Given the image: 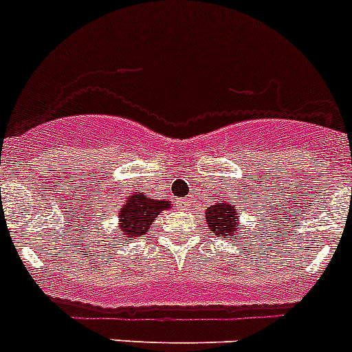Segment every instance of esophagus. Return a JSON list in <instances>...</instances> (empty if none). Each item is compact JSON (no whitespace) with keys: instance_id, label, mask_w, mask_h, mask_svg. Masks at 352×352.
Here are the masks:
<instances>
[{"instance_id":"esophagus-1","label":"esophagus","mask_w":352,"mask_h":352,"mask_svg":"<svg viewBox=\"0 0 352 352\" xmlns=\"http://www.w3.org/2000/svg\"><path fill=\"white\" fill-rule=\"evenodd\" d=\"M178 204H179V208H188L190 201H188V199H182V201H179Z\"/></svg>"}]
</instances>
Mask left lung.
<instances>
[{"mask_svg": "<svg viewBox=\"0 0 352 352\" xmlns=\"http://www.w3.org/2000/svg\"><path fill=\"white\" fill-rule=\"evenodd\" d=\"M206 221H208V227L211 228L212 235H218L221 239L239 241L243 237L239 230V218L230 202L221 201L220 204L206 209Z\"/></svg>", "mask_w": 352, "mask_h": 352, "instance_id": "obj_1", "label": "left lung"}]
</instances>
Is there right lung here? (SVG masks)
Returning <instances> with one entry per match:
<instances>
[{"label": "right lung", "mask_w": 352, "mask_h": 352, "mask_svg": "<svg viewBox=\"0 0 352 352\" xmlns=\"http://www.w3.org/2000/svg\"><path fill=\"white\" fill-rule=\"evenodd\" d=\"M167 208H170L169 201H157L143 192L131 193L118 212V225L124 232V237H144V234L150 230L151 221Z\"/></svg>", "instance_id": "right-lung-1"}]
</instances>
